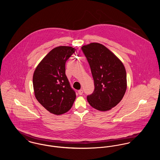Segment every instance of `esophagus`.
Listing matches in <instances>:
<instances>
[{
  "label": "esophagus",
  "instance_id": "esophagus-1",
  "mask_svg": "<svg viewBox=\"0 0 160 160\" xmlns=\"http://www.w3.org/2000/svg\"><path fill=\"white\" fill-rule=\"evenodd\" d=\"M78 93L79 94V95H82V93H83V90L82 89H80V90H79L78 91Z\"/></svg>",
  "mask_w": 160,
  "mask_h": 160
}]
</instances>
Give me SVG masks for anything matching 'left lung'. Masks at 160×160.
<instances>
[{
    "mask_svg": "<svg viewBox=\"0 0 160 160\" xmlns=\"http://www.w3.org/2000/svg\"><path fill=\"white\" fill-rule=\"evenodd\" d=\"M91 69L94 91L88 95L89 103L96 110L105 112L116 106L127 88L126 71L121 60L105 46L91 43L82 46Z\"/></svg>",
    "mask_w": 160,
    "mask_h": 160,
    "instance_id": "obj_1",
    "label": "left lung"
}]
</instances>
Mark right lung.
Instances as JSON below:
<instances>
[{"label": "right lung", "mask_w": 160, "mask_h": 160, "mask_svg": "<svg viewBox=\"0 0 160 160\" xmlns=\"http://www.w3.org/2000/svg\"><path fill=\"white\" fill-rule=\"evenodd\" d=\"M75 50L69 46L54 48L34 72L32 83L35 97L51 113H65L76 99V93L65 74V63Z\"/></svg>", "instance_id": "1"}]
</instances>
